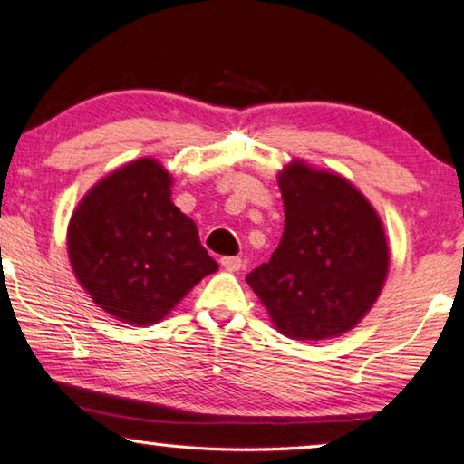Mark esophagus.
Here are the masks:
<instances>
[{
	"label": "esophagus",
	"instance_id": "obj_1",
	"mask_svg": "<svg viewBox=\"0 0 464 464\" xmlns=\"http://www.w3.org/2000/svg\"><path fill=\"white\" fill-rule=\"evenodd\" d=\"M221 264H223V268H225V270H229V272H237V270H241L243 260H241V257H237V256H227V257H223Z\"/></svg>",
	"mask_w": 464,
	"mask_h": 464
}]
</instances>
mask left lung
<instances>
[{
	"label": "left lung",
	"instance_id": "1",
	"mask_svg": "<svg viewBox=\"0 0 464 464\" xmlns=\"http://www.w3.org/2000/svg\"><path fill=\"white\" fill-rule=\"evenodd\" d=\"M285 233L246 280L280 334L317 342L345 334L381 295L389 270L382 223L343 178L301 161L282 169Z\"/></svg>",
	"mask_w": 464,
	"mask_h": 464
}]
</instances>
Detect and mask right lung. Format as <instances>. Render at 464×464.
<instances>
[{"instance_id": "right-lung-1", "label": "right lung", "mask_w": 464, "mask_h": 464, "mask_svg": "<svg viewBox=\"0 0 464 464\" xmlns=\"http://www.w3.org/2000/svg\"><path fill=\"white\" fill-rule=\"evenodd\" d=\"M171 176L137 160L85 194L69 223V260L93 303L124 324H157L218 270L171 202Z\"/></svg>"}]
</instances>
